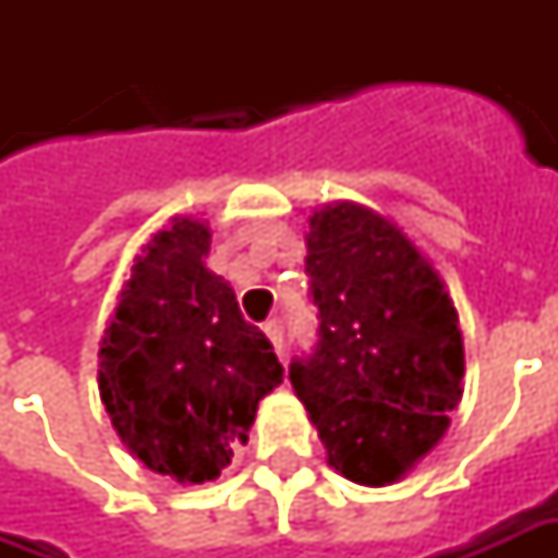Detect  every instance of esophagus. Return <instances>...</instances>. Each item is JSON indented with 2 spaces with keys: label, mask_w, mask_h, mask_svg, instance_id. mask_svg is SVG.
<instances>
[{
  "label": "esophagus",
  "mask_w": 558,
  "mask_h": 558,
  "mask_svg": "<svg viewBox=\"0 0 558 558\" xmlns=\"http://www.w3.org/2000/svg\"><path fill=\"white\" fill-rule=\"evenodd\" d=\"M263 328H266V335H268V340H271L275 352L283 350V323H280L278 316H275V319H268Z\"/></svg>",
  "instance_id": "obj_1"
}]
</instances>
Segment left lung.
<instances>
[{
	"instance_id": "8db88e82",
	"label": "left lung",
	"mask_w": 558,
	"mask_h": 558,
	"mask_svg": "<svg viewBox=\"0 0 558 558\" xmlns=\"http://www.w3.org/2000/svg\"><path fill=\"white\" fill-rule=\"evenodd\" d=\"M304 235L319 343L290 383L328 466L386 487L427 457L463 398V335L445 280L386 215L328 203Z\"/></svg>"
}]
</instances>
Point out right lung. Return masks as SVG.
Masks as SVG:
<instances>
[{"mask_svg":"<svg viewBox=\"0 0 558 558\" xmlns=\"http://www.w3.org/2000/svg\"><path fill=\"white\" fill-rule=\"evenodd\" d=\"M211 227L172 218L134 259L98 350V391L140 463L179 484L215 481L283 383L230 280L206 266Z\"/></svg>","mask_w":558,"mask_h":558,"instance_id":"right-lung-1","label":"right lung"}]
</instances>
